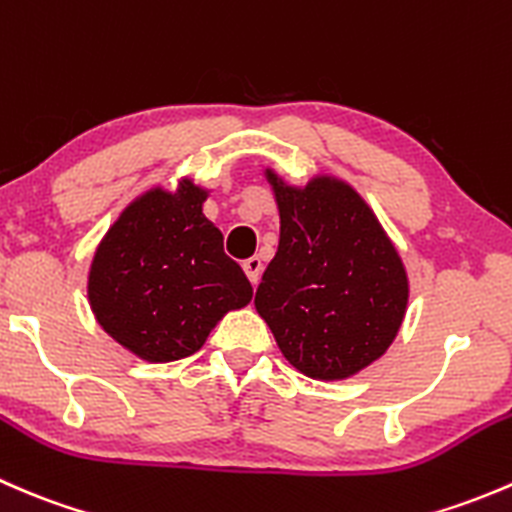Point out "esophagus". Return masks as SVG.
I'll use <instances>...</instances> for the list:
<instances>
[{
  "label": "esophagus",
  "instance_id": "esophagus-1",
  "mask_svg": "<svg viewBox=\"0 0 512 512\" xmlns=\"http://www.w3.org/2000/svg\"><path fill=\"white\" fill-rule=\"evenodd\" d=\"M242 270H245L247 280H250L252 285H257V282H260V275H262V260L260 257H250V260L242 262Z\"/></svg>",
  "mask_w": 512,
  "mask_h": 512
}]
</instances>
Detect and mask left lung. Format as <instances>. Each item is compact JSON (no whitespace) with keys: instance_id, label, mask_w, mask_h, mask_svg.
Returning <instances> with one entry per match:
<instances>
[{"instance_id":"obj_1","label":"left lung","mask_w":512,"mask_h":512,"mask_svg":"<svg viewBox=\"0 0 512 512\" xmlns=\"http://www.w3.org/2000/svg\"><path fill=\"white\" fill-rule=\"evenodd\" d=\"M280 210V247L255 294L257 314L304 376L349 379L399 334L409 277L374 210L344 180L287 185L265 170Z\"/></svg>"}]
</instances>
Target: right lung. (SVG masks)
<instances>
[{"label":"right lung","instance_id":"obj_1","mask_svg":"<svg viewBox=\"0 0 512 512\" xmlns=\"http://www.w3.org/2000/svg\"><path fill=\"white\" fill-rule=\"evenodd\" d=\"M210 190L183 178L138 195L98 242L89 304L103 332L151 364L185 359L252 285L203 215Z\"/></svg>","mask_w":512,"mask_h":512}]
</instances>
